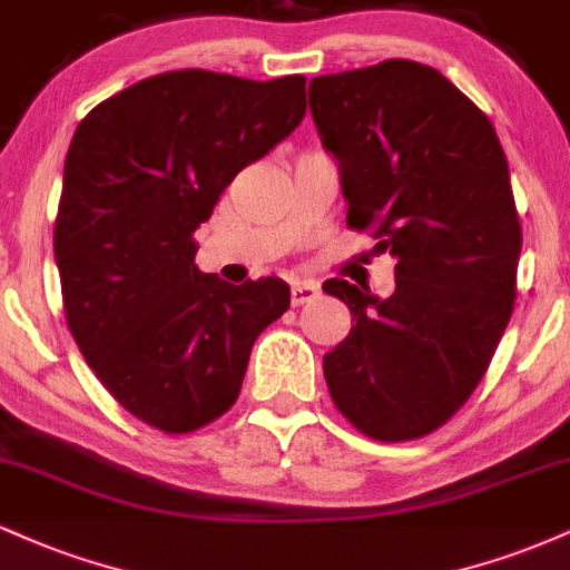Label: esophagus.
<instances>
[{
    "label": "esophagus",
    "mask_w": 570,
    "mask_h": 570,
    "mask_svg": "<svg viewBox=\"0 0 570 570\" xmlns=\"http://www.w3.org/2000/svg\"><path fill=\"white\" fill-rule=\"evenodd\" d=\"M316 297H318L316 281H297V284H292V305H305Z\"/></svg>",
    "instance_id": "1"
}]
</instances>
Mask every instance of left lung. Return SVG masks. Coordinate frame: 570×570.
<instances>
[{
  "instance_id": "obj_1",
  "label": "left lung",
  "mask_w": 570,
  "mask_h": 570,
  "mask_svg": "<svg viewBox=\"0 0 570 570\" xmlns=\"http://www.w3.org/2000/svg\"><path fill=\"white\" fill-rule=\"evenodd\" d=\"M348 227L396 259L381 299L343 278L348 337L324 356L332 402L381 442L426 436L463 407L512 318L522 230L495 128L440 71L391 58L311 80Z\"/></svg>"
}]
</instances>
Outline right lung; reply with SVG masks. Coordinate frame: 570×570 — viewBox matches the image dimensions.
Listing matches in <instances>:
<instances>
[{
	"label": "right lung",
	"instance_id": "1",
	"mask_svg": "<svg viewBox=\"0 0 570 570\" xmlns=\"http://www.w3.org/2000/svg\"><path fill=\"white\" fill-rule=\"evenodd\" d=\"M303 117V75L179 69L107 98L75 130L53 233L67 324L104 389L166 434L233 407L254 340L289 307L281 278L200 273L193 235Z\"/></svg>",
	"mask_w": 570,
	"mask_h": 570
}]
</instances>
